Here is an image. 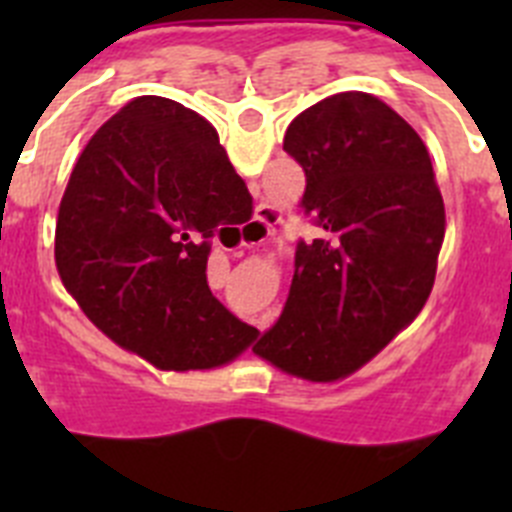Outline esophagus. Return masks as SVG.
Wrapping results in <instances>:
<instances>
[{
    "mask_svg": "<svg viewBox=\"0 0 512 512\" xmlns=\"http://www.w3.org/2000/svg\"><path fill=\"white\" fill-rule=\"evenodd\" d=\"M279 220H282V212H279L274 205H266L264 202V205L256 207V217H253V223L246 228L248 238H251L248 243L266 241V238L274 233V228H277Z\"/></svg>",
    "mask_w": 512,
    "mask_h": 512,
    "instance_id": "esophagus-1",
    "label": "esophagus"
}]
</instances>
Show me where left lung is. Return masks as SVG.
<instances>
[{
    "label": "left lung",
    "instance_id": "obj_1",
    "mask_svg": "<svg viewBox=\"0 0 512 512\" xmlns=\"http://www.w3.org/2000/svg\"><path fill=\"white\" fill-rule=\"evenodd\" d=\"M305 171L300 243L277 325L256 354L292 377L333 382L372 361L431 297L446 210L420 135L374 94L341 92L289 122Z\"/></svg>",
    "mask_w": 512,
    "mask_h": 512
}]
</instances>
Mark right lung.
Listing matches in <instances>:
<instances>
[{
	"mask_svg": "<svg viewBox=\"0 0 512 512\" xmlns=\"http://www.w3.org/2000/svg\"><path fill=\"white\" fill-rule=\"evenodd\" d=\"M251 212L253 197L205 117L174 99L135 97L71 171L56 220L58 277L130 354L164 372L217 369L259 330L212 297L210 238Z\"/></svg>",
	"mask_w": 512,
	"mask_h": 512,
	"instance_id": "obj_1",
	"label": "right lung"
}]
</instances>
